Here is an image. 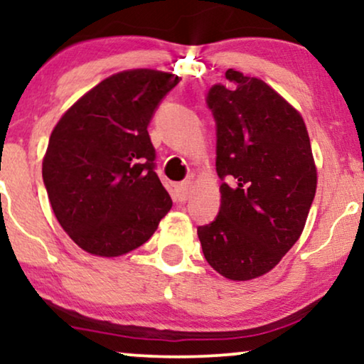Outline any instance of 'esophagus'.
Here are the masks:
<instances>
[{"instance_id":"1","label":"esophagus","mask_w":364,"mask_h":364,"mask_svg":"<svg viewBox=\"0 0 364 364\" xmlns=\"http://www.w3.org/2000/svg\"><path fill=\"white\" fill-rule=\"evenodd\" d=\"M191 195V181H183L176 185V196L179 201L185 203Z\"/></svg>"}]
</instances>
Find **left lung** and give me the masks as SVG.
<instances>
[{"instance_id":"obj_1","label":"left lung","mask_w":364,"mask_h":364,"mask_svg":"<svg viewBox=\"0 0 364 364\" xmlns=\"http://www.w3.org/2000/svg\"><path fill=\"white\" fill-rule=\"evenodd\" d=\"M206 105L216 123L221 206L198 226L218 273L246 281L268 273L301 236L316 193V166L301 114L258 77L228 70Z\"/></svg>"}]
</instances>
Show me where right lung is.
Here are the masks:
<instances>
[{
    "mask_svg": "<svg viewBox=\"0 0 364 364\" xmlns=\"http://www.w3.org/2000/svg\"><path fill=\"white\" fill-rule=\"evenodd\" d=\"M178 83L156 70L118 73L77 100L53 129L43 181L56 220L88 253L111 258L138 248L171 210L148 126Z\"/></svg>",
    "mask_w": 364,
    "mask_h": 364,
    "instance_id": "add662e5",
    "label": "right lung"
}]
</instances>
